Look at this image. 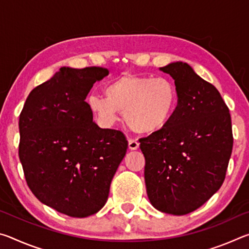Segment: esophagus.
<instances>
[{"label": "esophagus", "mask_w": 249, "mask_h": 249, "mask_svg": "<svg viewBox=\"0 0 249 249\" xmlns=\"http://www.w3.org/2000/svg\"><path fill=\"white\" fill-rule=\"evenodd\" d=\"M140 147V142L136 140H128V148L130 150H136Z\"/></svg>", "instance_id": "1"}]
</instances>
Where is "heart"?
<instances>
[{
	"instance_id": "obj_1",
	"label": "heart",
	"mask_w": 249,
	"mask_h": 249,
	"mask_svg": "<svg viewBox=\"0 0 249 249\" xmlns=\"http://www.w3.org/2000/svg\"><path fill=\"white\" fill-rule=\"evenodd\" d=\"M104 92L107 98L98 94L88 98L99 123L113 126L120 112H124L126 124L138 134H153L165 127L178 103L175 83L165 77L125 73L107 83Z\"/></svg>"
}]
</instances>
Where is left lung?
I'll list each match as a JSON object with an SVG mask.
<instances>
[{"instance_id":"obj_1","label":"left lung","mask_w":249,"mask_h":249,"mask_svg":"<svg viewBox=\"0 0 249 249\" xmlns=\"http://www.w3.org/2000/svg\"><path fill=\"white\" fill-rule=\"evenodd\" d=\"M159 69L175 80L178 104L165 127L140 140L146 190L155 209L184 215L223 184L233 149L231 114L216 88L188 64Z\"/></svg>"}]
</instances>
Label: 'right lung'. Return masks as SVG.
<instances>
[{
    "mask_svg": "<svg viewBox=\"0 0 249 249\" xmlns=\"http://www.w3.org/2000/svg\"><path fill=\"white\" fill-rule=\"evenodd\" d=\"M107 74L102 67H61L32 90L19 115L18 156L29 189L41 203L72 217L103 208L127 149L124 134L99 127L86 102Z\"/></svg>",
    "mask_w": 249,
    "mask_h": 249,
    "instance_id": "obj_1",
    "label": "right lung"
}]
</instances>
